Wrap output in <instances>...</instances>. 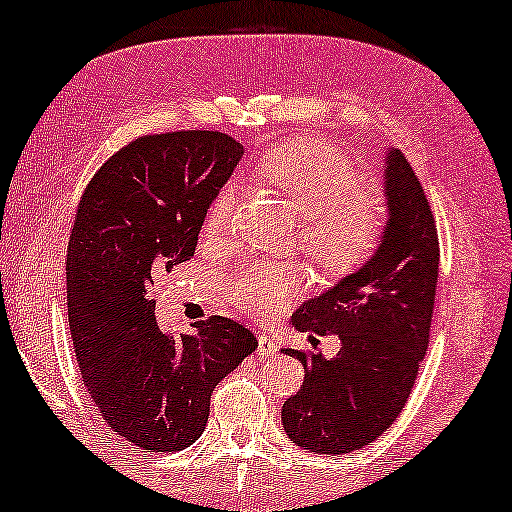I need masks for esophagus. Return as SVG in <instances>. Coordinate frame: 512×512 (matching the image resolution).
<instances>
[{"label":"esophagus","instance_id":"obj_1","mask_svg":"<svg viewBox=\"0 0 512 512\" xmlns=\"http://www.w3.org/2000/svg\"><path fill=\"white\" fill-rule=\"evenodd\" d=\"M277 347L279 345H277L275 335H268V333L258 335V354H261V356H272L277 352Z\"/></svg>","mask_w":512,"mask_h":512}]
</instances>
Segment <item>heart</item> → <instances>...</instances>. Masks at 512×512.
<instances>
[{
  "label": "heart",
  "mask_w": 512,
  "mask_h": 512,
  "mask_svg": "<svg viewBox=\"0 0 512 512\" xmlns=\"http://www.w3.org/2000/svg\"><path fill=\"white\" fill-rule=\"evenodd\" d=\"M256 174L298 209V240L314 265L331 275H349L380 247L387 207L380 195L363 191V177L345 153L319 139H296L270 149ZM237 188L226 184L207 209L202 233L216 240L230 226ZM307 289L296 263L254 261L228 279L230 303L258 317L284 310Z\"/></svg>",
  "instance_id": "1"
}]
</instances>
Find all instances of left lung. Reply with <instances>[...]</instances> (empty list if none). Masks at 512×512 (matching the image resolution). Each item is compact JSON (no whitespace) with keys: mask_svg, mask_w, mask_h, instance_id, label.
Masks as SVG:
<instances>
[{"mask_svg":"<svg viewBox=\"0 0 512 512\" xmlns=\"http://www.w3.org/2000/svg\"><path fill=\"white\" fill-rule=\"evenodd\" d=\"M387 228L375 254L293 314L300 333H333L340 352H296L305 368L282 405L286 436L303 450L345 454L373 443L401 415L429 347L438 233L424 188L398 149L384 153Z\"/></svg>","mask_w":512,"mask_h":512,"instance_id":"obj_1","label":"left lung"}]
</instances>
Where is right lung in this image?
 <instances>
[{"mask_svg":"<svg viewBox=\"0 0 512 512\" xmlns=\"http://www.w3.org/2000/svg\"><path fill=\"white\" fill-rule=\"evenodd\" d=\"M242 153L209 130L135 139L100 167L76 209L67 251L76 361L104 422L139 450L191 447L216 384L258 347L226 317L172 338L151 298L153 277L195 254L207 209Z\"/></svg>","mask_w":512,"mask_h":512,"instance_id":"add662e5","label":"right lung"}]
</instances>
